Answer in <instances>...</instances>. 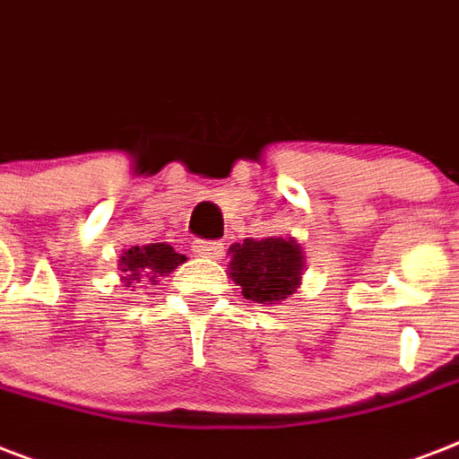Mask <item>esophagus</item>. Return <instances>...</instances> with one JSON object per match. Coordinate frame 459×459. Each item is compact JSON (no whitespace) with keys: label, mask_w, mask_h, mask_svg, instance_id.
Returning a JSON list of instances; mask_svg holds the SVG:
<instances>
[{"label":"esophagus","mask_w":459,"mask_h":459,"mask_svg":"<svg viewBox=\"0 0 459 459\" xmlns=\"http://www.w3.org/2000/svg\"><path fill=\"white\" fill-rule=\"evenodd\" d=\"M222 244L220 241H196L194 244V254L204 255V258H218L222 255Z\"/></svg>","instance_id":"1"}]
</instances>
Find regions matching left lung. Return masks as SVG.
Segmentation results:
<instances>
[{"mask_svg": "<svg viewBox=\"0 0 459 459\" xmlns=\"http://www.w3.org/2000/svg\"><path fill=\"white\" fill-rule=\"evenodd\" d=\"M230 275L241 287V294L258 304H275L297 290L304 270L299 244L290 237L244 239L230 247Z\"/></svg>", "mask_w": 459, "mask_h": 459, "instance_id": "1", "label": "left lung"}]
</instances>
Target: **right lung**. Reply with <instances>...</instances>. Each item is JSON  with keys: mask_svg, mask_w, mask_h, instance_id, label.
Segmentation results:
<instances>
[{"mask_svg": "<svg viewBox=\"0 0 459 459\" xmlns=\"http://www.w3.org/2000/svg\"><path fill=\"white\" fill-rule=\"evenodd\" d=\"M184 261H186V255L177 254L169 244H148V247H131L122 255L119 265L126 273V280L158 282V278L172 273Z\"/></svg>", "mask_w": 459, "mask_h": 459, "instance_id": "add662e5", "label": "right lung"}]
</instances>
